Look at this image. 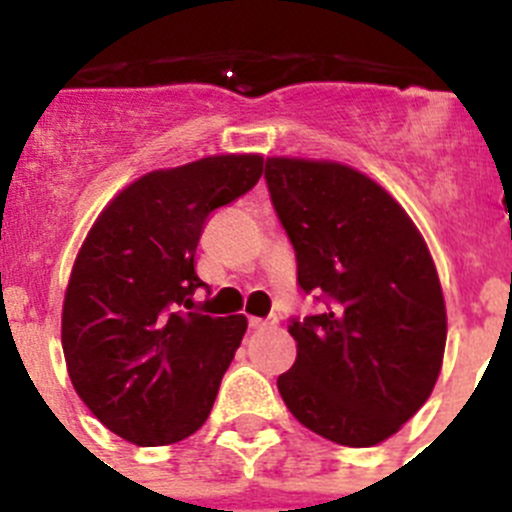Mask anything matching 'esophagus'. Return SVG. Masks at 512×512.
Instances as JSON below:
<instances>
[{
	"label": "esophagus",
	"mask_w": 512,
	"mask_h": 512,
	"mask_svg": "<svg viewBox=\"0 0 512 512\" xmlns=\"http://www.w3.org/2000/svg\"><path fill=\"white\" fill-rule=\"evenodd\" d=\"M248 325H251V330H266V328H274V325H277V320L274 318H248Z\"/></svg>",
	"instance_id": "1"
}]
</instances>
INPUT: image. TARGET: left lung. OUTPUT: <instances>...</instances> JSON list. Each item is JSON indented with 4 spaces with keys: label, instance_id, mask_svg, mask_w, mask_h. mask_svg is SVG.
Returning <instances> with one entry per match:
<instances>
[{
    "label": "left lung",
    "instance_id": "8db88e82",
    "mask_svg": "<svg viewBox=\"0 0 512 512\" xmlns=\"http://www.w3.org/2000/svg\"><path fill=\"white\" fill-rule=\"evenodd\" d=\"M266 187L323 312L289 320V413L341 446H377L431 397L446 305L423 235L377 182L336 161L266 158Z\"/></svg>",
    "mask_w": 512,
    "mask_h": 512
}]
</instances>
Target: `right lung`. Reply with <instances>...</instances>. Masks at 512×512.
<instances>
[{"instance_id": "add662e5", "label": "right lung", "mask_w": 512, "mask_h": 512, "mask_svg": "<svg viewBox=\"0 0 512 512\" xmlns=\"http://www.w3.org/2000/svg\"><path fill=\"white\" fill-rule=\"evenodd\" d=\"M264 158L210 156L151 171L104 207L74 261L61 343L76 395L135 446H166L207 420L241 346L243 315L192 310L205 220L256 187Z\"/></svg>"}]
</instances>
